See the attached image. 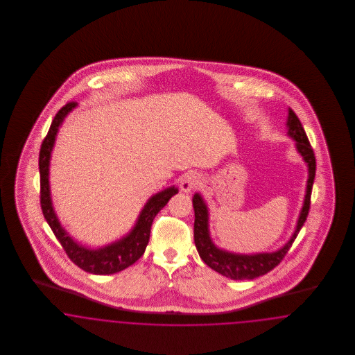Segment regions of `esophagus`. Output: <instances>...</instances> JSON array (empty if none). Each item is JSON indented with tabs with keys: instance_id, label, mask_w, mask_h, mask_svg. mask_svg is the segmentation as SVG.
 <instances>
[{
	"instance_id": "1",
	"label": "esophagus",
	"mask_w": 355,
	"mask_h": 355,
	"mask_svg": "<svg viewBox=\"0 0 355 355\" xmlns=\"http://www.w3.org/2000/svg\"><path fill=\"white\" fill-rule=\"evenodd\" d=\"M200 184H201V175L200 174H197V173H187V174L184 175V178H182V181L180 184V187H181L182 191L190 193L191 190L198 187Z\"/></svg>"
}]
</instances>
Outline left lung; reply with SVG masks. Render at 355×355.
<instances>
[{
	"mask_svg": "<svg viewBox=\"0 0 355 355\" xmlns=\"http://www.w3.org/2000/svg\"><path fill=\"white\" fill-rule=\"evenodd\" d=\"M287 128L290 135L295 141V148L298 153L302 155L307 170H309V178L306 184V194H304V206L300 213V218L297 222V227L294 234L287 241L286 245L281 248L277 252L272 253L257 254H236L222 250L217 248L209 232V210L206 202L203 201L200 193H196L193 197V207H194V243L198 250L200 257L203 262L211 268L213 270L220 272L222 275L242 281V279H254L257 277L265 275L266 272L272 270L286 255L288 249L291 248L294 239L298 236L300 230L304 226V220L307 218L309 209H310V197H311V189L315 178V155L311 149V145L307 139V135L304 133V126L301 123L297 114L288 109V117H287Z\"/></svg>",
	"mask_w": 355,
	"mask_h": 355,
	"instance_id": "obj_1",
	"label": "left lung"
}]
</instances>
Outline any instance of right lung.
I'll return each mask as SVG.
<instances>
[{
	"mask_svg": "<svg viewBox=\"0 0 355 355\" xmlns=\"http://www.w3.org/2000/svg\"><path fill=\"white\" fill-rule=\"evenodd\" d=\"M76 106H77V102H68L65 106H62L58 110V113L51 121V129L48 135L42 141L40 158H38L41 209L54 236L60 241L61 246L64 248V250L67 252L73 263H76L80 269L92 274H97V275L114 274L133 265L135 261L139 259L141 255L145 253V249L149 243L154 217L166 203L169 202L170 198L178 193V189L175 186H171L150 197L149 201L144 206V209L141 210L135 227L130 230L129 234L122 236L119 241L110 245L102 246L100 249H89V248H85L84 245L77 243L61 226L60 220L57 218V214L54 213L53 203H51V186H49V165H51V150L55 142V135L58 133V129L65 117Z\"/></svg>",
	"mask_w": 355,
	"mask_h": 355,
	"instance_id": "1",
	"label": "right lung"
}]
</instances>
